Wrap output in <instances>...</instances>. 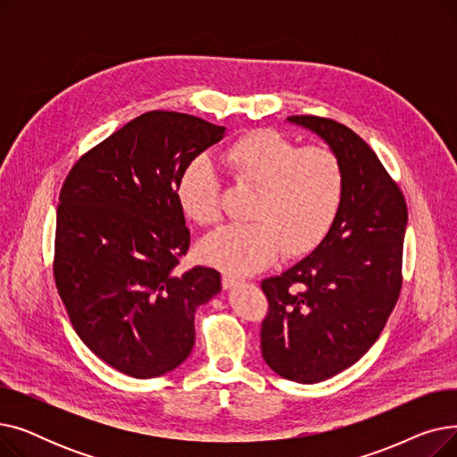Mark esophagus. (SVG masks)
Masks as SVG:
<instances>
[{"label":"esophagus","instance_id":"obj_1","mask_svg":"<svg viewBox=\"0 0 457 457\" xmlns=\"http://www.w3.org/2000/svg\"><path fill=\"white\" fill-rule=\"evenodd\" d=\"M238 281H241V279H238L233 274H222V287H224V289H231V287H235Z\"/></svg>","mask_w":457,"mask_h":457}]
</instances>
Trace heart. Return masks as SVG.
I'll return each instance as SVG.
<instances>
[{
	"label": "heart",
	"instance_id": "1",
	"mask_svg": "<svg viewBox=\"0 0 457 457\" xmlns=\"http://www.w3.org/2000/svg\"><path fill=\"white\" fill-rule=\"evenodd\" d=\"M228 176L255 190L248 220L226 226L200 243V257L231 274H252L281 252L298 257L315 250L337 219L345 195L341 159L329 148L305 146L272 129L233 140L220 154ZM176 200L188 220L214 226L222 219V183L205 159L188 162L176 183Z\"/></svg>",
	"mask_w": 457,
	"mask_h": 457
}]
</instances>
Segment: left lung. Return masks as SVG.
I'll use <instances>...</instances> for the list:
<instances>
[{"label": "left lung", "instance_id": "1", "mask_svg": "<svg viewBox=\"0 0 457 457\" xmlns=\"http://www.w3.org/2000/svg\"><path fill=\"white\" fill-rule=\"evenodd\" d=\"M287 120L317 133L341 159L345 195L322 243L289 270L262 279L269 313L261 352L281 378L317 383L363 357L395 309L407 205L374 150L350 128L313 114Z\"/></svg>", "mask_w": 457, "mask_h": 457}]
</instances>
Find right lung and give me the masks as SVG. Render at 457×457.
<instances>
[{
  "instance_id": "right-lung-1",
  "label": "right lung",
  "mask_w": 457,
  "mask_h": 457,
  "mask_svg": "<svg viewBox=\"0 0 457 457\" xmlns=\"http://www.w3.org/2000/svg\"><path fill=\"white\" fill-rule=\"evenodd\" d=\"M224 131L185 112H144L62 183L57 291L79 339L118 372L146 379L179 367L195 346L196 309L220 293L214 269L174 272L190 245L176 183Z\"/></svg>"
}]
</instances>
